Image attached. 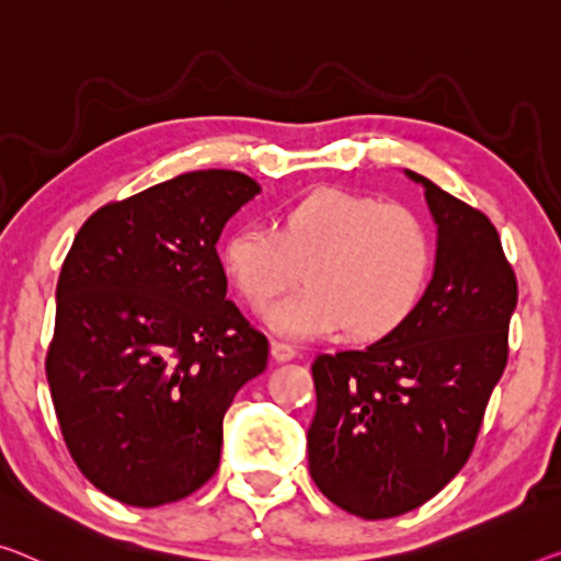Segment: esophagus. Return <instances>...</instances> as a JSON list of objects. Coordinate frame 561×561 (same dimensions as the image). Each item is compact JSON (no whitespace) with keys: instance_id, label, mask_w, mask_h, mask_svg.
<instances>
[{"instance_id":"1","label":"esophagus","mask_w":561,"mask_h":561,"mask_svg":"<svg viewBox=\"0 0 561 561\" xmlns=\"http://www.w3.org/2000/svg\"><path fill=\"white\" fill-rule=\"evenodd\" d=\"M272 357L277 363H289V360H295V357H297V350L291 347V345H287V342L274 340L272 342Z\"/></svg>"}]
</instances>
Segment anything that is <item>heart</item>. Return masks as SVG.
<instances>
[{
    "label": "heart",
    "instance_id": "obj_1",
    "mask_svg": "<svg viewBox=\"0 0 561 561\" xmlns=\"http://www.w3.org/2000/svg\"><path fill=\"white\" fill-rule=\"evenodd\" d=\"M231 287L264 309L305 274V287L279 299L266 324L291 340H314L347 328L378 337L413 312L431 272V237L411 208L320 188L295 201L277 229L241 224L221 244Z\"/></svg>",
    "mask_w": 561,
    "mask_h": 561
}]
</instances>
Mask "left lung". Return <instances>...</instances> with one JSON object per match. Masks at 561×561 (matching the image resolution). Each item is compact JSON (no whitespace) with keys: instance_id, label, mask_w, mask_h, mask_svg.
I'll use <instances>...</instances> for the list:
<instances>
[{"instance_id":"8db88e82","label":"left lung","mask_w":561,"mask_h":561,"mask_svg":"<svg viewBox=\"0 0 561 561\" xmlns=\"http://www.w3.org/2000/svg\"><path fill=\"white\" fill-rule=\"evenodd\" d=\"M405 175L425 188L438 227L433 279L386 337L312 363L309 473L363 519L411 512L461 471L506 367L519 297L494 224L425 175Z\"/></svg>"}]
</instances>
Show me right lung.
<instances>
[{
  "mask_svg": "<svg viewBox=\"0 0 561 561\" xmlns=\"http://www.w3.org/2000/svg\"><path fill=\"white\" fill-rule=\"evenodd\" d=\"M259 191L181 173L98 208L65 256L47 382L72 461L111 499L171 504L219 468L224 415L270 342L227 299L216 241Z\"/></svg>",
  "mask_w": 561,
  "mask_h": 561,
  "instance_id": "1",
  "label": "right lung"
}]
</instances>
